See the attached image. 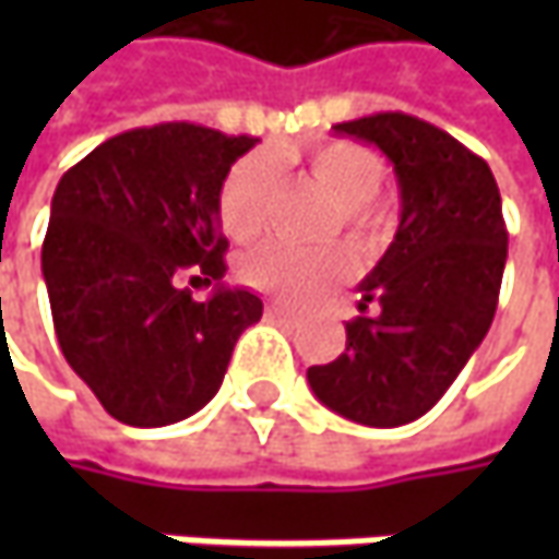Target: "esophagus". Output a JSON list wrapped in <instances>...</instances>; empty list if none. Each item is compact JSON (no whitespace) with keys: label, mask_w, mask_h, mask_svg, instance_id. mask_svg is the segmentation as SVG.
Listing matches in <instances>:
<instances>
[{"label":"esophagus","mask_w":559,"mask_h":559,"mask_svg":"<svg viewBox=\"0 0 559 559\" xmlns=\"http://www.w3.org/2000/svg\"><path fill=\"white\" fill-rule=\"evenodd\" d=\"M267 313H270V317H295V308L283 305V301H270Z\"/></svg>","instance_id":"1"}]
</instances>
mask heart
Segmentation results:
<instances>
[{"mask_svg": "<svg viewBox=\"0 0 559 559\" xmlns=\"http://www.w3.org/2000/svg\"><path fill=\"white\" fill-rule=\"evenodd\" d=\"M280 155L254 152L242 162L233 164L226 174L217 214L229 239L251 242L264 233L270 217V202L276 192V162ZM301 164L308 167L317 183L335 199L333 226H345L355 239L370 242L379 226L382 211L376 207V189L382 183L385 164L373 148L360 142L333 140L308 145L301 152ZM239 273L248 286L280 295V298H311L317 292H326L345 283L355 273V254L348 246L295 248L289 242H267L248 251L239 261Z\"/></svg>", "mask_w": 559, "mask_h": 559, "instance_id": "obj_1", "label": "heart"}]
</instances>
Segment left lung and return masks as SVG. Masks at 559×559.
Wrapping results in <instances>:
<instances>
[{"mask_svg":"<svg viewBox=\"0 0 559 559\" xmlns=\"http://www.w3.org/2000/svg\"><path fill=\"white\" fill-rule=\"evenodd\" d=\"M395 167L401 221L357 286L364 313L345 323V352L308 370L338 417L392 429L436 407L495 320L507 264L501 192L488 164L426 120L382 111L335 123Z\"/></svg>","mask_w":559,"mask_h":559,"instance_id":"8db88e82","label":"left lung"}]
</instances>
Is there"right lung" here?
I'll use <instances>...</instances> for the list:
<instances>
[{
    "label": "right lung",
    "instance_id": "obj_1",
    "mask_svg": "<svg viewBox=\"0 0 559 559\" xmlns=\"http://www.w3.org/2000/svg\"><path fill=\"white\" fill-rule=\"evenodd\" d=\"M254 136L158 123L111 136L52 195L43 280L61 355L127 426L155 429L217 395L236 338L261 320L254 292L224 283L217 195ZM186 269L215 292L180 290Z\"/></svg>",
    "mask_w": 559,
    "mask_h": 559
}]
</instances>
